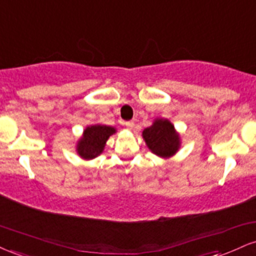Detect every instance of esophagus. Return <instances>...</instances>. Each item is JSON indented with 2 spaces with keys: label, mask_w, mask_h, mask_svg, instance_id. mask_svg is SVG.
Masks as SVG:
<instances>
[{
  "label": "esophagus",
  "mask_w": 256,
  "mask_h": 256,
  "mask_svg": "<svg viewBox=\"0 0 256 256\" xmlns=\"http://www.w3.org/2000/svg\"><path fill=\"white\" fill-rule=\"evenodd\" d=\"M124 126H126V127H127V129H129V130H132V129L134 128V122H132V121L126 122Z\"/></svg>",
  "instance_id": "34e87169"
}]
</instances>
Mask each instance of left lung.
I'll use <instances>...</instances> for the list:
<instances>
[{"instance_id":"left-lung-1","label":"left lung","mask_w":256,"mask_h":256,"mask_svg":"<svg viewBox=\"0 0 256 256\" xmlns=\"http://www.w3.org/2000/svg\"><path fill=\"white\" fill-rule=\"evenodd\" d=\"M142 138L150 151L159 158H171L181 147V136L166 118H156L150 127L144 129Z\"/></svg>"}]
</instances>
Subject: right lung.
Returning <instances> with one entry per match:
<instances>
[{"instance_id":"right-lung-1","label":"right lung","mask_w":256,"mask_h":256,"mask_svg":"<svg viewBox=\"0 0 256 256\" xmlns=\"http://www.w3.org/2000/svg\"><path fill=\"white\" fill-rule=\"evenodd\" d=\"M116 128L105 124H92L87 126L84 129L82 135L76 141L78 156L85 160L97 158L102 154L106 145V141L112 134L116 133Z\"/></svg>"}]
</instances>
